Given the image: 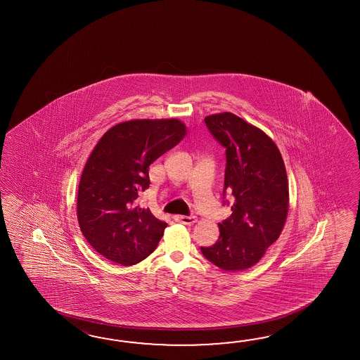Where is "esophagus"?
<instances>
[{
  "label": "esophagus",
  "mask_w": 360,
  "mask_h": 360,
  "mask_svg": "<svg viewBox=\"0 0 360 360\" xmlns=\"http://www.w3.org/2000/svg\"><path fill=\"white\" fill-rule=\"evenodd\" d=\"M175 221L181 222L184 225H193L194 222L197 221L195 216H180L177 214L175 216Z\"/></svg>",
  "instance_id": "1"
}]
</instances>
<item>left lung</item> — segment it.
Wrapping results in <instances>:
<instances>
[{
  "label": "left lung",
  "mask_w": 360,
  "mask_h": 360,
  "mask_svg": "<svg viewBox=\"0 0 360 360\" xmlns=\"http://www.w3.org/2000/svg\"><path fill=\"white\" fill-rule=\"evenodd\" d=\"M205 122L226 149L222 195L229 193L234 203L219 224L217 242L200 251L217 268L240 271L256 265L283 230L290 203L285 166L276 143L238 115H207Z\"/></svg>",
  "instance_id": "obj_1"
}]
</instances>
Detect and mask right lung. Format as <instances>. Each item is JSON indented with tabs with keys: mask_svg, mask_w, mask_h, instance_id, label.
I'll return each mask as SVG.
<instances>
[{
	"mask_svg": "<svg viewBox=\"0 0 360 360\" xmlns=\"http://www.w3.org/2000/svg\"><path fill=\"white\" fill-rule=\"evenodd\" d=\"M185 135L176 118L132 120L109 129L94 148L78 185L77 219L108 260L130 266L157 248L167 224L140 208L138 198L149 188V166Z\"/></svg>",
	"mask_w": 360,
	"mask_h": 360,
	"instance_id": "1",
	"label": "right lung"
}]
</instances>
